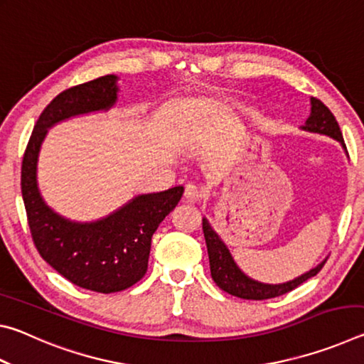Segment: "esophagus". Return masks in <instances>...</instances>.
<instances>
[{
    "label": "esophagus",
    "instance_id": "obj_1",
    "mask_svg": "<svg viewBox=\"0 0 364 364\" xmlns=\"http://www.w3.org/2000/svg\"><path fill=\"white\" fill-rule=\"evenodd\" d=\"M202 199V193L199 188H196L194 184H188L186 188H184V200L186 202H199Z\"/></svg>",
    "mask_w": 364,
    "mask_h": 364
}]
</instances>
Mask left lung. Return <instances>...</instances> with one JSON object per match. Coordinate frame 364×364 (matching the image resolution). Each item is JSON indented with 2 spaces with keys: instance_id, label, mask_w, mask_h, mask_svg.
I'll return each instance as SVG.
<instances>
[{
  "instance_id": "8db88e82",
  "label": "left lung",
  "mask_w": 364,
  "mask_h": 364,
  "mask_svg": "<svg viewBox=\"0 0 364 364\" xmlns=\"http://www.w3.org/2000/svg\"><path fill=\"white\" fill-rule=\"evenodd\" d=\"M301 130L311 132V133H321L328 134V136L337 139L338 143L343 144L341 127L336 120L334 114L324 106V104L311 97V114L308 117L305 127H301ZM347 149V147H345ZM202 231H204L207 252H208V260H210V273L212 279L215 281L221 291L234 295V297L245 299V300H267L273 297H279L287 292L294 291L295 287L304 284L313 276H316L324 263H319L316 268L308 271V273L299 276L284 284H263V282L254 281L245 276L241 269L237 268V264L234 263L230 250L226 249V245L221 242L218 234L212 230V226L208 225V221L204 218L202 220Z\"/></svg>"
}]
</instances>
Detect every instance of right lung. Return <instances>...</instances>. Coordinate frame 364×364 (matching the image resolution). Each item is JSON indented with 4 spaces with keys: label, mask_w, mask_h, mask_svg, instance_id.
I'll list each match as a JSON object with an SVG mask.
<instances>
[{
    "label": "right lung",
    "mask_w": 364,
    "mask_h": 364,
    "mask_svg": "<svg viewBox=\"0 0 364 364\" xmlns=\"http://www.w3.org/2000/svg\"><path fill=\"white\" fill-rule=\"evenodd\" d=\"M115 82V75H106L54 97L35 123L21 170L22 199L38 254L72 284L101 294L125 291L143 278L152 234L178 205L184 191L175 186L138 196L95 223H72L43 202L36 188V159L46 128L73 115L114 106L119 90Z\"/></svg>",
    "instance_id": "right-lung-1"
}]
</instances>
